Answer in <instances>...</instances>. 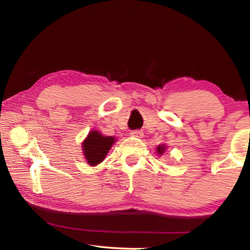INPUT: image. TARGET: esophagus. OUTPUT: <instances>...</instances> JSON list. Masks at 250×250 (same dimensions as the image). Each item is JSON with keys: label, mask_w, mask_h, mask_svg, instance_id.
I'll list each match as a JSON object with an SVG mask.
<instances>
[{"label": "esophagus", "mask_w": 250, "mask_h": 250, "mask_svg": "<svg viewBox=\"0 0 250 250\" xmlns=\"http://www.w3.org/2000/svg\"><path fill=\"white\" fill-rule=\"evenodd\" d=\"M130 135L134 138H143V132L140 130H134V131H131Z\"/></svg>", "instance_id": "obj_1"}]
</instances>
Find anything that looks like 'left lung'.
Instances as JSON below:
<instances>
[{"instance_id": "obj_1", "label": "left lung", "mask_w": 250, "mask_h": 250, "mask_svg": "<svg viewBox=\"0 0 250 250\" xmlns=\"http://www.w3.org/2000/svg\"><path fill=\"white\" fill-rule=\"evenodd\" d=\"M166 150H167L166 145H160V146H158V147H156L155 152H156V154L161 156V155H163V153L166 152Z\"/></svg>"}]
</instances>
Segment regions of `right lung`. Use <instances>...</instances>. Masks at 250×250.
<instances>
[{
	"label": "right lung",
	"instance_id": "right-lung-1",
	"mask_svg": "<svg viewBox=\"0 0 250 250\" xmlns=\"http://www.w3.org/2000/svg\"><path fill=\"white\" fill-rule=\"evenodd\" d=\"M116 142L115 137H105L100 131L91 130L82 143L83 154L90 167L103 162L108 152Z\"/></svg>",
	"mask_w": 250,
	"mask_h": 250
}]
</instances>
